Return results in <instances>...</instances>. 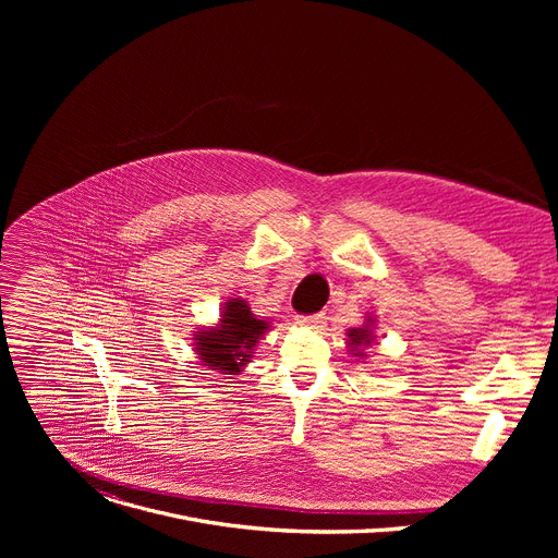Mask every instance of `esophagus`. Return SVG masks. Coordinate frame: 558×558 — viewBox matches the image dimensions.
Listing matches in <instances>:
<instances>
[{
	"label": "esophagus",
	"mask_w": 558,
	"mask_h": 558,
	"mask_svg": "<svg viewBox=\"0 0 558 558\" xmlns=\"http://www.w3.org/2000/svg\"><path fill=\"white\" fill-rule=\"evenodd\" d=\"M295 323L300 327H320L325 323V313H313V315H298Z\"/></svg>",
	"instance_id": "1"
}]
</instances>
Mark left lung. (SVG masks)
<instances>
[{
  "label": "left lung",
  "instance_id": "obj_1",
  "mask_svg": "<svg viewBox=\"0 0 558 558\" xmlns=\"http://www.w3.org/2000/svg\"><path fill=\"white\" fill-rule=\"evenodd\" d=\"M349 349L355 357H364V349L373 342V317H366V323L357 329H349Z\"/></svg>",
  "mask_w": 558,
  "mask_h": 558
}]
</instances>
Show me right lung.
<instances>
[{
    "label": "right lung",
    "instance_id": "1",
    "mask_svg": "<svg viewBox=\"0 0 558 558\" xmlns=\"http://www.w3.org/2000/svg\"><path fill=\"white\" fill-rule=\"evenodd\" d=\"M269 331L267 320H260L243 298L225 302L216 327L194 333V351L203 366L222 375H238L252 362L258 340Z\"/></svg>",
    "mask_w": 558,
    "mask_h": 558
}]
</instances>
